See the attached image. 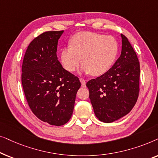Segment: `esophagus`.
<instances>
[{
  "instance_id": "1",
  "label": "esophagus",
  "mask_w": 158,
  "mask_h": 158,
  "mask_svg": "<svg viewBox=\"0 0 158 158\" xmlns=\"http://www.w3.org/2000/svg\"><path fill=\"white\" fill-rule=\"evenodd\" d=\"M80 81H81V83L82 87H85V86H86V82H85V80H84L83 78H80Z\"/></svg>"
}]
</instances>
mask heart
<instances>
[{
    "instance_id": "b5f03b06",
    "label": "heart",
    "mask_w": 158,
    "mask_h": 158,
    "mask_svg": "<svg viewBox=\"0 0 158 158\" xmlns=\"http://www.w3.org/2000/svg\"><path fill=\"white\" fill-rule=\"evenodd\" d=\"M118 49V42L113 36L83 31L75 34L70 40V46L62 49L60 60L67 71L73 72L83 59L81 70L99 76L111 68Z\"/></svg>"
}]
</instances>
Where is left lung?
Returning <instances> with one entry per match:
<instances>
[{
  "instance_id": "left-lung-1",
  "label": "left lung",
  "mask_w": 158,
  "mask_h": 158,
  "mask_svg": "<svg viewBox=\"0 0 158 158\" xmlns=\"http://www.w3.org/2000/svg\"><path fill=\"white\" fill-rule=\"evenodd\" d=\"M122 36V52L106 73L86 83L95 115L111 123L131 111L139 91V62L128 39Z\"/></svg>"
}]
</instances>
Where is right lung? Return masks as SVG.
Masks as SVG:
<instances>
[{"label": "right lung", "mask_w": 158, "mask_h": 158, "mask_svg": "<svg viewBox=\"0 0 158 158\" xmlns=\"http://www.w3.org/2000/svg\"><path fill=\"white\" fill-rule=\"evenodd\" d=\"M63 32L46 31L34 39L22 64L21 83L30 109L42 122L55 126L70 120L81 85L57 59V43Z\"/></svg>", "instance_id": "obj_1"}]
</instances>
